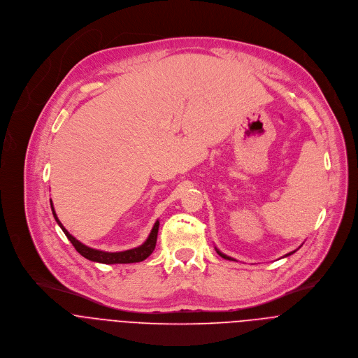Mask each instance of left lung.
I'll return each instance as SVG.
<instances>
[{
  "label": "left lung",
  "mask_w": 358,
  "mask_h": 358,
  "mask_svg": "<svg viewBox=\"0 0 358 358\" xmlns=\"http://www.w3.org/2000/svg\"><path fill=\"white\" fill-rule=\"evenodd\" d=\"M216 251H217V254H219V255H220V257H223V258H226V259H230V261H236V259H234V258H231V257H227V255H224V254H223V252H220V251H219V250H217V248H216ZM294 252H295V251H292V252H289V254H287V257H288V255H291V254H294Z\"/></svg>",
  "instance_id": "8db88e82"
}]
</instances>
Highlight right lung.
Segmentation results:
<instances>
[{"instance_id":"add662e5","label":"right lung","mask_w":358,"mask_h":358,"mask_svg":"<svg viewBox=\"0 0 358 358\" xmlns=\"http://www.w3.org/2000/svg\"><path fill=\"white\" fill-rule=\"evenodd\" d=\"M50 207H52V213H53V217L56 220V223L59 224V227L63 230V233L66 234V237L69 238V241L73 244V247L76 248V251L83 255L85 258L94 261V262H100V264H132V262H141L147 259L152 251L155 250L157 245V237H158V229H159V220H157V223L154 224L148 238L145 240L144 244H141L136 248L132 250H127V251H120V252H107V251H100V250H94L90 248L85 244H82L79 240H76L73 236H71L64 227L63 224L59 222L52 200H50Z\"/></svg>"}]
</instances>
